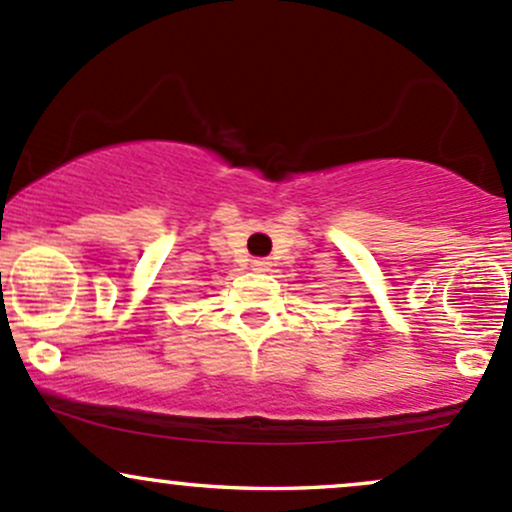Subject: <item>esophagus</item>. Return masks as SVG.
I'll list each match as a JSON object with an SVG mask.
<instances>
[{
    "label": "esophagus",
    "instance_id": "esophagus-1",
    "mask_svg": "<svg viewBox=\"0 0 512 512\" xmlns=\"http://www.w3.org/2000/svg\"><path fill=\"white\" fill-rule=\"evenodd\" d=\"M272 267V262H267V260H262V257H257V260H252V270H257V272H267Z\"/></svg>",
    "mask_w": 512,
    "mask_h": 512
}]
</instances>
